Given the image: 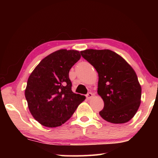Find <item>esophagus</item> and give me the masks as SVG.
Returning a JSON list of instances; mask_svg holds the SVG:
<instances>
[{
    "label": "esophagus",
    "instance_id": "esophagus-1",
    "mask_svg": "<svg viewBox=\"0 0 158 158\" xmlns=\"http://www.w3.org/2000/svg\"><path fill=\"white\" fill-rule=\"evenodd\" d=\"M85 96H86V98L88 99V100H90V99H91L93 98V94L92 93H89Z\"/></svg>",
    "mask_w": 158,
    "mask_h": 158
}]
</instances>
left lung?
<instances>
[{
  "mask_svg": "<svg viewBox=\"0 0 158 158\" xmlns=\"http://www.w3.org/2000/svg\"><path fill=\"white\" fill-rule=\"evenodd\" d=\"M81 53L98 73V93L105 105L100 116L114 124L130 121L139 107L141 97V85L133 68L109 49H85Z\"/></svg>",
  "mask_w": 158,
  "mask_h": 158,
  "instance_id": "left-lung-1",
  "label": "left lung"
}]
</instances>
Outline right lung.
<instances>
[{
    "label": "right lung",
    "instance_id": "1",
    "mask_svg": "<svg viewBox=\"0 0 158 158\" xmlns=\"http://www.w3.org/2000/svg\"><path fill=\"white\" fill-rule=\"evenodd\" d=\"M80 58L79 51L58 50L43 58L29 76L25 97L32 116L43 126H60L85 100L72 91L69 78Z\"/></svg>",
    "mask_w": 158,
    "mask_h": 158
}]
</instances>
